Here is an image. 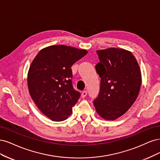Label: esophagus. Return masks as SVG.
<instances>
[{"mask_svg": "<svg viewBox=\"0 0 160 160\" xmlns=\"http://www.w3.org/2000/svg\"><path fill=\"white\" fill-rule=\"evenodd\" d=\"M87 91L86 90H84V91H83L82 92V98H84V97H86V95H87Z\"/></svg>", "mask_w": 160, "mask_h": 160, "instance_id": "obj_1", "label": "esophagus"}]
</instances>
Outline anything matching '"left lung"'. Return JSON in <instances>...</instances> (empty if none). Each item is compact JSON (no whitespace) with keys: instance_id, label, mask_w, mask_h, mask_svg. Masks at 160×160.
<instances>
[{"instance_id":"left-lung-1","label":"left lung","mask_w":160,"mask_h":160,"mask_svg":"<svg viewBox=\"0 0 160 160\" xmlns=\"http://www.w3.org/2000/svg\"><path fill=\"white\" fill-rule=\"evenodd\" d=\"M100 62L96 65L101 78L96 110L106 120H115L129 110L137 99L142 84L140 66L134 56L122 48L96 51Z\"/></svg>"}]
</instances>
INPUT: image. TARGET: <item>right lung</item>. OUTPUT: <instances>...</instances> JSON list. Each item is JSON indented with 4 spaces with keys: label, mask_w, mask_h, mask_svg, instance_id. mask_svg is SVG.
I'll return each mask as SVG.
<instances>
[{
    "label": "right lung",
    "mask_w": 160,
    "mask_h": 160,
    "mask_svg": "<svg viewBox=\"0 0 160 160\" xmlns=\"http://www.w3.org/2000/svg\"><path fill=\"white\" fill-rule=\"evenodd\" d=\"M87 53L86 50L53 45L41 50L32 62L27 77L29 93L51 120H65L72 112L80 94L73 88L71 67Z\"/></svg>",
    "instance_id": "obj_1"
}]
</instances>
